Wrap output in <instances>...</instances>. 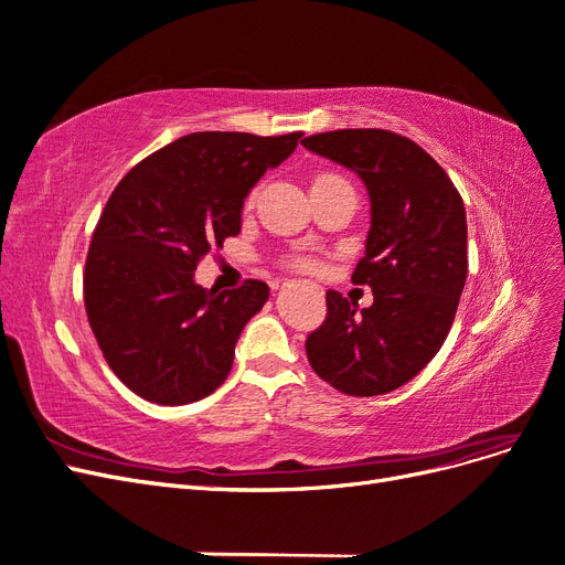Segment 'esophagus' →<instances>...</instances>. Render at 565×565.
I'll return each mask as SVG.
<instances>
[{
    "label": "esophagus",
    "mask_w": 565,
    "mask_h": 565,
    "mask_svg": "<svg viewBox=\"0 0 565 565\" xmlns=\"http://www.w3.org/2000/svg\"><path fill=\"white\" fill-rule=\"evenodd\" d=\"M287 285H289V280H285V282H282V287H287Z\"/></svg>",
    "instance_id": "esophagus-1"
}]
</instances>
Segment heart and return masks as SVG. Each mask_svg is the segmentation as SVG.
<instances>
[{
	"label": "heart",
	"mask_w": 565,
	"mask_h": 565,
	"mask_svg": "<svg viewBox=\"0 0 565 565\" xmlns=\"http://www.w3.org/2000/svg\"><path fill=\"white\" fill-rule=\"evenodd\" d=\"M320 181H339V177L337 174H318L316 179H313V183H320ZM306 268H309L311 264H303Z\"/></svg>",
	"instance_id": "1"
}]
</instances>
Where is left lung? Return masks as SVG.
<instances>
[{"mask_svg":"<svg viewBox=\"0 0 565 565\" xmlns=\"http://www.w3.org/2000/svg\"><path fill=\"white\" fill-rule=\"evenodd\" d=\"M301 146L367 188L370 231L351 280L374 295L358 311L328 289V318L306 339V355L347 396H382L422 372L452 328L467 282L465 202L429 152L401 134L337 129Z\"/></svg>","mask_w":565,"mask_h":565,"instance_id":"obj_1","label":"left lung"}]
</instances>
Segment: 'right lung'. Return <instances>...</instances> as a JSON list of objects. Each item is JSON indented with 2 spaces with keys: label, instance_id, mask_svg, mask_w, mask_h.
<instances>
[{
  "label": "right lung",
  "instance_id": "obj_1",
  "mask_svg": "<svg viewBox=\"0 0 565 565\" xmlns=\"http://www.w3.org/2000/svg\"><path fill=\"white\" fill-rule=\"evenodd\" d=\"M301 131H195L152 152L117 183L84 266V306L119 382L158 405H185L226 382L235 344L268 285L195 282L202 256L241 233L243 204Z\"/></svg>",
  "mask_w": 565,
  "mask_h": 565
}]
</instances>
